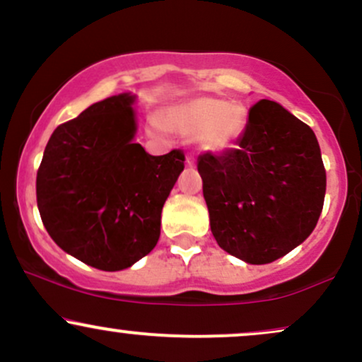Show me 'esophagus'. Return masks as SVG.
<instances>
[{
    "label": "esophagus",
    "mask_w": 362,
    "mask_h": 362,
    "mask_svg": "<svg viewBox=\"0 0 362 362\" xmlns=\"http://www.w3.org/2000/svg\"><path fill=\"white\" fill-rule=\"evenodd\" d=\"M185 165H187V167L192 168L194 165H195V158H194L192 155H187V158H185Z\"/></svg>",
    "instance_id": "1"
}]
</instances>
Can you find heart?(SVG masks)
I'll list each match as a JSON object with an SVG mask.
<instances>
[{
  "mask_svg": "<svg viewBox=\"0 0 362 362\" xmlns=\"http://www.w3.org/2000/svg\"><path fill=\"white\" fill-rule=\"evenodd\" d=\"M245 126L247 112L243 107L218 97H194L177 102L148 120L153 136L173 131L184 138H194L206 153H223L233 148Z\"/></svg>",
  "mask_w": 362,
  "mask_h": 362,
  "instance_id": "1",
  "label": "heart"
}]
</instances>
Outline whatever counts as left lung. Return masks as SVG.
Here are the masks:
<instances>
[{"mask_svg": "<svg viewBox=\"0 0 362 362\" xmlns=\"http://www.w3.org/2000/svg\"><path fill=\"white\" fill-rule=\"evenodd\" d=\"M197 170L213 236L236 259L271 264L317 226L327 187L317 136L277 102H257L236 149L201 155Z\"/></svg>", "mask_w": 362, "mask_h": 362, "instance_id": "left-lung-1", "label": "left lung"}]
</instances>
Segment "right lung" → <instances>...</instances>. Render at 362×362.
<instances>
[{
	"instance_id": "add662e5",
	"label": "right lung",
	"mask_w": 362,
	"mask_h": 362,
	"mask_svg": "<svg viewBox=\"0 0 362 362\" xmlns=\"http://www.w3.org/2000/svg\"><path fill=\"white\" fill-rule=\"evenodd\" d=\"M136 95L119 93L61 124L37 172L40 218L59 248L100 271L131 267L156 247L161 209L184 153L134 143Z\"/></svg>"
}]
</instances>
